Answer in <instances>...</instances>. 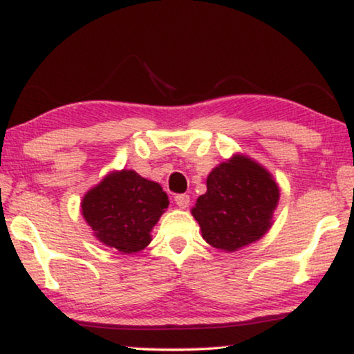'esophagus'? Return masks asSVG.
<instances>
[{"label": "esophagus", "instance_id": "obj_1", "mask_svg": "<svg viewBox=\"0 0 354 354\" xmlns=\"http://www.w3.org/2000/svg\"><path fill=\"white\" fill-rule=\"evenodd\" d=\"M174 203L178 204V207L186 209L189 205V196L187 194H176L174 196Z\"/></svg>", "mask_w": 354, "mask_h": 354}]
</instances>
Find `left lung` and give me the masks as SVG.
Segmentation results:
<instances>
[{"instance_id": "1", "label": "left lung", "mask_w": 354, "mask_h": 354, "mask_svg": "<svg viewBox=\"0 0 354 354\" xmlns=\"http://www.w3.org/2000/svg\"><path fill=\"white\" fill-rule=\"evenodd\" d=\"M277 201L279 187L271 173L248 156L234 155L209 173L207 191L191 214L209 245L236 252L270 230Z\"/></svg>"}]
</instances>
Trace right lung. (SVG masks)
Returning <instances> with one entry per match:
<instances>
[{"mask_svg": "<svg viewBox=\"0 0 354 354\" xmlns=\"http://www.w3.org/2000/svg\"><path fill=\"white\" fill-rule=\"evenodd\" d=\"M168 204L158 183L122 169L109 173L84 194L82 214L101 243L132 254L150 243V232Z\"/></svg>", "mask_w": 354, "mask_h": 354, "instance_id": "right-lung-1", "label": "right lung"}]
</instances>
